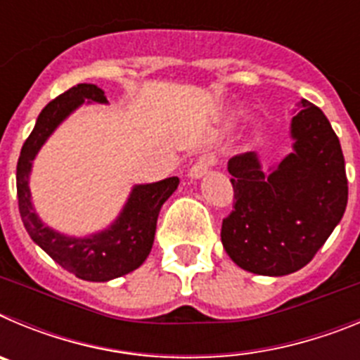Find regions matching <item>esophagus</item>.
Masks as SVG:
<instances>
[{
    "mask_svg": "<svg viewBox=\"0 0 360 360\" xmlns=\"http://www.w3.org/2000/svg\"><path fill=\"white\" fill-rule=\"evenodd\" d=\"M216 164V158L214 157H200L198 160L195 162V164L191 165V169H189V176L191 178H200L203 176V174L207 173L209 169H211L212 165Z\"/></svg>",
    "mask_w": 360,
    "mask_h": 360,
    "instance_id": "obj_1",
    "label": "esophagus"
}]
</instances>
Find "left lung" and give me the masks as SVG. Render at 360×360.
I'll use <instances>...</instances> for the list:
<instances>
[{"mask_svg": "<svg viewBox=\"0 0 360 360\" xmlns=\"http://www.w3.org/2000/svg\"><path fill=\"white\" fill-rule=\"evenodd\" d=\"M292 119L294 153L263 173L256 153L231 158L232 211L221 243L241 269L287 276L303 269L341 221L348 203L345 157L323 111L307 98Z\"/></svg>", "mask_w": 360, "mask_h": 360, "instance_id": "1", "label": "left lung"}]
</instances>
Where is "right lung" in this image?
Here are the masks:
<instances>
[{"instance_id":"right-lung-1","label":"right lung","mask_w":360,"mask_h":360,"mask_svg":"<svg viewBox=\"0 0 360 360\" xmlns=\"http://www.w3.org/2000/svg\"><path fill=\"white\" fill-rule=\"evenodd\" d=\"M88 101L106 103L104 91L95 84L73 86L68 91L50 101L37 117V122L21 148L15 171L19 214L30 238L65 270L84 281H110L128 274L146 262L155 240L157 219L162 205L178 187L176 176L157 184L136 186L119 219L108 231L90 238H68L44 227L34 212L28 189L32 160L65 117L79 104Z\"/></svg>"}]
</instances>
